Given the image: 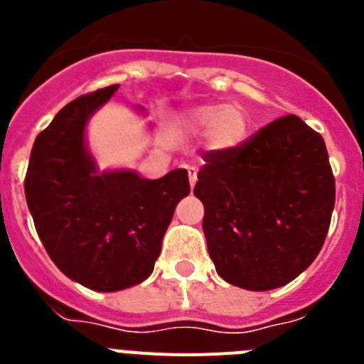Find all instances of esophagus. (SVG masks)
Returning <instances> with one entry per match:
<instances>
[{"label":"esophagus","instance_id":"esophagus-1","mask_svg":"<svg viewBox=\"0 0 364 364\" xmlns=\"http://www.w3.org/2000/svg\"><path fill=\"white\" fill-rule=\"evenodd\" d=\"M188 173H189V186L191 188H195V184H197V167H188Z\"/></svg>","mask_w":364,"mask_h":364}]
</instances>
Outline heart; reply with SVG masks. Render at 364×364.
Wrapping results in <instances>:
<instances>
[{
    "instance_id": "b5f03b06",
    "label": "heart",
    "mask_w": 364,
    "mask_h": 364,
    "mask_svg": "<svg viewBox=\"0 0 364 364\" xmlns=\"http://www.w3.org/2000/svg\"><path fill=\"white\" fill-rule=\"evenodd\" d=\"M180 127L191 134H205L215 151H235L250 136V117L237 104H198L180 112Z\"/></svg>"
}]
</instances>
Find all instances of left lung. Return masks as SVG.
<instances>
[{"label": "left lung", "mask_w": 364, "mask_h": 364, "mask_svg": "<svg viewBox=\"0 0 364 364\" xmlns=\"http://www.w3.org/2000/svg\"><path fill=\"white\" fill-rule=\"evenodd\" d=\"M204 160L193 193L218 275L252 291L294 281L319 255L336 204L323 136L286 114Z\"/></svg>", "instance_id": "obj_1"}]
</instances>
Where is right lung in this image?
Listing matches in <instances>:
<instances>
[{
	"label": "right lung",
	"instance_id": "obj_1",
	"mask_svg": "<svg viewBox=\"0 0 364 364\" xmlns=\"http://www.w3.org/2000/svg\"><path fill=\"white\" fill-rule=\"evenodd\" d=\"M118 87L80 96L58 112L38 134L25 176L28 211L49 257L95 291H120L149 277L176 204L189 195L186 169L156 180L133 169L100 171L87 124Z\"/></svg>",
	"mask_w": 364,
	"mask_h": 364
}]
</instances>
